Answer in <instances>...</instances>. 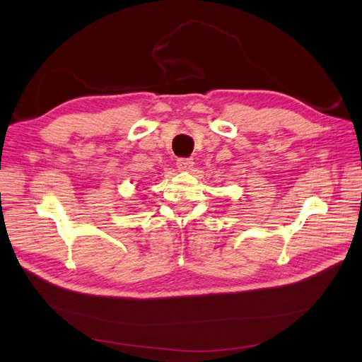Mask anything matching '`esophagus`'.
<instances>
[{"label": "esophagus", "mask_w": 362, "mask_h": 362, "mask_svg": "<svg viewBox=\"0 0 362 362\" xmlns=\"http://www.w3.org/2000/svg\"><path fill=\"white\" fill-rule=\"evenodd\" d=\"M177 166L180 170H189L193 166V160L192 158H178Z\"/></svg>", "instance_id": "esophagus-1"}]
</instances>
